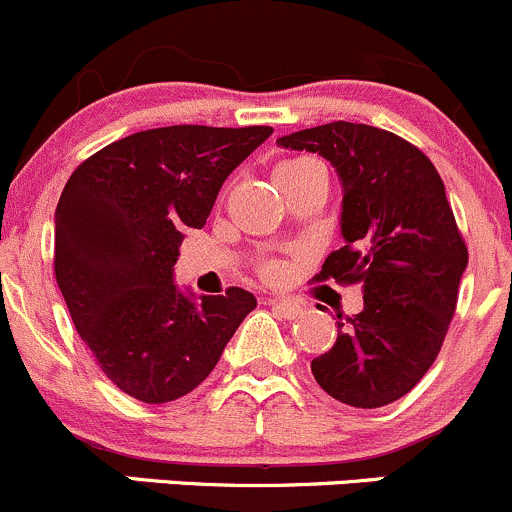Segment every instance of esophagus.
I'll list each match as a JSON object with an SVG mask.
<instances>
[{"instance_id":"34e87169","label":"esophagus","mask_w":512,"mask_h":512,"mask_svg":"<svg viewBox=\"0 0 512 512\" xmlns=\"http://www.w3.org/2000/svg\"><path fill=\"white\" fill-rule=\"evenodd\" d=\"M268 305H271L273 310H278V313L288 320L298 318V315L303 313V305H300L298 300H291V298H276V295H273V298H268Z\"/></svg>"}]
</instances>
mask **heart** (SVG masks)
<instances>
[{
    "instance_id": "b5f03b06",
    "label": "heart",
    "mask_w": 512,
    "mask_h": 512,
    "mask_svg": "<svg viewBox=\"0 0 512 512\" xmlns=\"http://www.w3.org/2000/svg\"><path fill=\"white\" fill-rule=\"evenodd\" d=\"M303 162H308V160H288V162H281L278 167H293V165H303ZM278 167H276V170H278ZM263 273H266L268 278H276L278 273H281V268H278L276 263H268V266H263Z\"/></svg>"
}]
</instances>
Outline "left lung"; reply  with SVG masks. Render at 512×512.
I'll return each instance as SVG.
<instances>
[{"label": "left lung", "instance_id": "8db88e82", "mask_svg": "<svg viewBox=\"0 0 512 512\" xmlns=\"http://www.w3.org/2000/svg\"><path fill=\"white\" fill-rule=\"evenodd\" d=\"M318 152L342 184L345 246L318 281L360 283L365 308L337 323V340L310 362L337 402L377 409L414 389L434 365L468 266L444 182L412 142L362 123H335L278 138Z\"/></svg>", "mask_w": 512, "mask_h": 512}]
</instances>
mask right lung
Here are the masks:
<instances>
[{
    "label": "right lung",
    "mask_w": 512,
    "mask_h": 512,
    "mask_svg": "<svg viewBox=\"0 0 512 512\" xmlns=\"http://www.w3.org/2000/svg\"><path fill=\"white\" fill-rule=\"evenodd\" d=\"M273 128L170 125L110 142L76 167L56 207L54 271L105 377L145 404L184 397L217 367L254 293H184V231L207 224L224 179Z\"/></svg>",
    "instance_id": "1"
}]
</instances>
